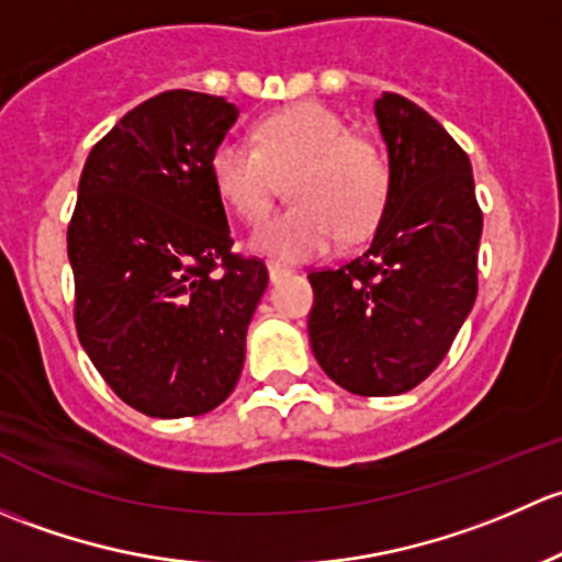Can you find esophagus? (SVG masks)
I'll return each mask as SVG.
<instances>
[{
  "instance_id": "obj_1",
  "label": "esophagus",
  "mask_w": 562,
  "mask_h": 562,
  "mask_svg": "<svg viewBox=\"0 0 562 562\" xmlns=\"http://www.w3.org/2000/svg\"><path fill=\"white\" fill-rule=\"evenodd\" d=\"M268 273H270V281H281V279H286L289 273H292V268H286V265H279V262H270L268 265Z\"/></svg>"
}]
</instances>
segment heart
Here are the masks:
<instances>
[{
  "label": "heart",
  "mask_w": 562,
  "mask_h": 562,
  "mask_svg": "<svg viewBox=\"0 0 562 562\" xmlns=\"http://www.w3.org/2000/svg\"><path fill=\"white\" fill-rule=\"evenodd\" d=\"M207 172L224 205L246 224L270 211L276 176H286L292 205L254 235V246L281 259L327 251L338 235H366L390 200V161L370 137L355 135L322 102H297L265 115L254 143L222 137Z\"/></svg>",
  "instance_id": "heart-1"
}]
</instances>
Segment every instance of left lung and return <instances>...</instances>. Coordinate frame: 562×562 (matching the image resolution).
Returning a JSON list of instances; mask_svg holds the SVG:
<instances>
[{"label":"left lung","mask_w":562,"mask_h":562,"mask_svg":"<svg viewBox=\"0 0 562 562\" xmlns=\"http://www.w3.org/2000/svg\"><path fill=\"white\" fill-rule=\"evenodd\" d=\"M390 151V200L373 240L338 268L311 270V349L362 397L414 390L447 357L479 292L482 207L468 154L401 94L375 100Z\"/></svg>","instance_id":"1"}]
</instances>
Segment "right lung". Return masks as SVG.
<instances>
[{
  "instance_id": "add662e5",
  "label": "right lung",
  "mask_w": 562,
  "mask_h": 562,
  "mask_svg": "<svg viewBox=\"0 0 562 562\" xmlns=\"http://www.w3.org/2000/svg\"><path fill=\"white\" fill-rule=\"evenodd\" d=\"M235 119L224 97L161 91L80 172L67 227L75 329L110 390L146 416H200L227 401L268 289L262 259L233 251L207 172Z\"/></svg>"
}]
</instances>
